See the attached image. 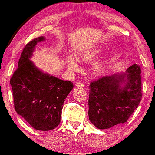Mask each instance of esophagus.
I'll list each match as a JSON object with an SVG mask.
<instances>
[{"label":"esophagus","mask_w":155,"mask_h":155,"mask_svg":"<svg viewBox=\"0 0 155 155\" xmlns=\"http://www.w3.org/2000/svg\"><path fill=\"white\" fill-rule=\"evenodd\" d=\"M76 87H78V88H81V87H84V84L82 83V82H79V83H76Z\"/></svg>","instance_id":"1"}]
</instances>
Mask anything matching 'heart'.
Returning a JSON list of instances; mask_svg holds the SVG:
<instances>
[{
    "instance_id": "1",
    "label": "heart",
    "mask_w": 155,
    "mask_h": 155,
    "mask_svg": "<svg viewBox=\"0 0 155 155\" xmlns=\"http://www.w3.org/2000/svg\"><path fill=\"white\" fill-rule=\"evenodd\" d=\"M102 48L97 47L91 51H85L80 52L76 55V58L81 62L89 63L97 58L99 54L102 52ZM66 65L68 70L71 71H77L79 70V65L73 58L71 56H68L66 58ZM108 68V62L105 60L98 61L92 65L91 71L94 75L101 76L107 71Z\"/></svg>"
}]
</instances>
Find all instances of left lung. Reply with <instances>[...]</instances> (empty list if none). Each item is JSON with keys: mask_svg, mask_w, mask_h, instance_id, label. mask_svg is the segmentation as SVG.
I'll return each mask as SVG.
<instances>
[{"mask_svg": "<svg viewBox=\"0 0 155 155\" xmlns=\"http://www.w3.org/2000/svg\"><path fill=\"white\" fill-rule=\"evenodd\" d=\"M141 69L133 64L125 73L103 76L89 86V118L99 130L126 122L142 99Z\"/></svg>", "mask_w": 155, "mask_h": 155, "instance_id": "8db88e82", "label": "left lung"}]
</instances>
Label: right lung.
Returning <instances> with one entry per match:
<instances>
[{
	"mask_svg": "<svg viewBox=\"0 0 155 155\" xmlns=\"http://www.w3.org/2000/svg\"><path fill=\"white\" fill-rule=\"evenodd\" d=\"M45 39L40 36L26 44L10 81L15 111L40 131L59 124L64 101L74 87L72 82L44 72L31 60L37 44Z\"/></svg>",
	"mask_w": 155,
	"mask_h": 155,
	"instance_id": "1",
	"label": "right lung"
}]
</instances>
